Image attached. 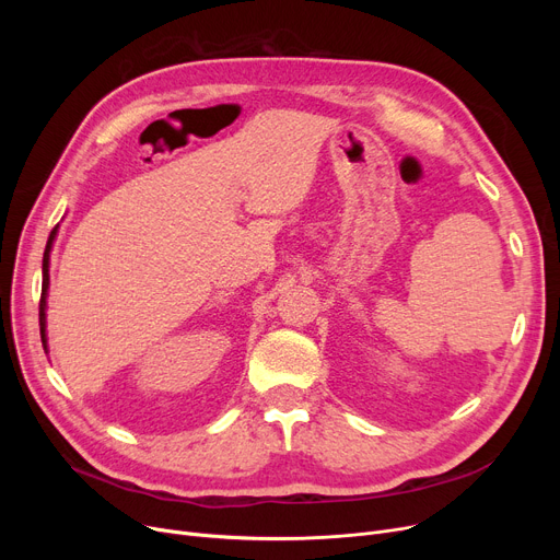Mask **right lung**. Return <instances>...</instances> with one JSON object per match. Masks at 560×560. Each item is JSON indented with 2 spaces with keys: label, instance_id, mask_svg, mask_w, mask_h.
Instances as JSON below:
<instances>
[{
  "label": "right lung",
  "instance_id": "obj_1",
  "mask_svg": "<svg viewBox=\"0 0 560 560\" xmlns=\"http://www.w3.org/2000/svg\"><path fill=\"white\" fill-rule=\"evenodd\" d=\"M54 235H56V226L51 229L49 233V241H47V247H45V254H43V295H40V338H43V347H47V336H45V298H47V285H49V249H51V243H54Z\"/></svg>",
  "mask_w": 560,
  "mask_h": 560
}]
</instances>
